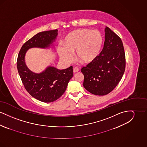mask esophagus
I'll return each instance as SVG.
<instances>
[{"label": "esophagus", "instance_id": "1", "mask_svg": "<svg viewBox=\"0 0 147 147\" xmlns=\"http://www.w3.org/2000/svg\"><path fill=\"white\" fill-rule=\"evenodd\" d=\"M79 71V69L77 67H75V68H73V72L74 73H76V72H78Z\"/></svg>", "mask_w": 147, "mask_h": 147}]
</instances>
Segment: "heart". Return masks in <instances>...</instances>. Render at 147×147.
Instances as JSON below:
<instances>
[{
  "label": "heart",
  "mask_w": 147,
  "mask_h": 147,
  "mask_svg": "<svg viewBox=\"0 0 147 147\" xmlns=\"http://www.w3.org/2000/svg\"><path fill=\"white\" fill-rule=\"evenodd\" d=\"M103 43V38L100 31L96 30L78 29L73 31L65 36L63 47H58L61 59L70 63L75 53L78 60L83 64L93 62L99 55Z\"/></svg>",
  "instance_id": "b5f03b06"
}]
</instances>
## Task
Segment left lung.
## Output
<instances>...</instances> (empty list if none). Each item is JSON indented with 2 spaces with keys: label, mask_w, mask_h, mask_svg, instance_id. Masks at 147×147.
Listing matches in <instances>:
<instances>
[{
  "label": "left lung",
  "mask_w": 147,
  "mask_h": 147,
  "mask_svg": "<svg viewBox=\"0 0 147 147\" xmlns=\"http://www.w3.org/2000/svg\"><path fill=\"white\" fill-rule=\"evenodd\" d=\"M105 32L104 48L99 56L81 69L85 89L96 95H105L112 91L122 79L126 66L121 39L108 27Z\"/></svg>",
  "instance_id": "1"
}]
</instances>
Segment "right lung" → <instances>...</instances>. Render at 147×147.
<instances>
[{"label": "right lung", "mask_w": 147, "mask_h": 147, "mask_svg": "<svg viewBox=\"0 0 147 147\" xmlns=\"http://www.w3.org/2000/svg\"><path fill=\"white\" fill-rule=\"evenodd\" d=\"M57 35V29L37 34L23 45L18 57V70L25 88L32 97L44 102L55 101L63 95L73 76V67L61 70L49 65L37 73L28 69L25 58L30 49L53 47Z\"/></svg>", "instance_id": "add662e5"}]
</instances>
